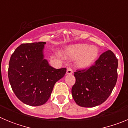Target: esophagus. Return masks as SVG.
<instances>
[{"label":"esophagus","instance_id":"1","mask_svg":"<svg viewBox=\"0 0 128 128\" xmlns=\"http://www.w3.org/2000/svg\"><path fill=\"white\" fill-rule=\"evenodd\" d=\"M72 73H73V71H72V68L70 67H68L67 70H66V74H69V75H70Z\"/></svg>","mask_w":128,"mask_h":128}]
</instances>
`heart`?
Wrapping results in <instances>:
<instances>
[{
    "mask_svg": "<svg viewBox=\"0 0 128 128\" xmlns=\"http://www.w3.org/2000/svg\"><path fill=\"white\" fill-rule=\"evenodd\" d=\"M64 54L66 58L77 59L76 65L81 68H87L95 63L99 54V48L85 44H76L67 47Z\"/></svg>",
    "mask_w": 128,
    "mask_h": 128,
    "instance_id": "1",
    "label": "heart"
}]
</instances>
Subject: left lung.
I'll return each instance as SVG.
<instances>
[{
  "instance_id": "1",
  "label": "left lung",
  "mask_w": 128,
  "mask_h": 128,
  "mask_svg": "<svg viewBox=\"0 0 128 128\" xmlns=\"http://www.w3.org/2000/svg\"><path fill=\"white\" fill-rule=\"evenodd\" d=\"M118 60L112 50L102 53L95 64L74 72L72 95L77 104L92 108L103 103L110 96L117 80Z\"/></svg>"
}]
</instances>
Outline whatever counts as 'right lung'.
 <instances>
[{
  "mask_svg": "<svg viewBox=\"0 0 128 128\" xmlns=\"http://www.w3.org/2000/svg\"><path fill=\"white\" fill-rule=\"evenodd\" d=\"M46 42L21 44L12 54L8 78L12 90L22 102L41 106L50 98L54 86L66 73V68L56 69L44 59Z\"/></svg>",
  "mask_w": 128,
  "mask_h": 128,
  "instance_id": "obj_1",
  "label": "right lung"
}]
</instances>
